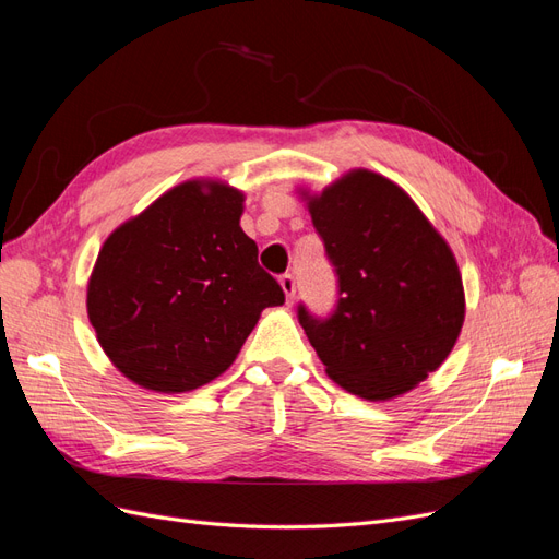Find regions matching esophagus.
Returning <instances> with one entry per match:
<instances>
[{
	"instance_id": "esophagus-1",
	"label": "esophagus",
	"mask_w": 559,
	"mask_h": 559,
	"mask_svg": "<svg viewBox=\"0 0 559 559\" xmlns=\"http://www.w3.org/2000/svg\"><path fill=\"white\" fill-rule=\"evenodd\" d=\"M280 284H282V289H284V296H286V300H294L296 298V280H294V275L292 273H286V275H282L280 277Z\"/></svg>"
}]
</instances>
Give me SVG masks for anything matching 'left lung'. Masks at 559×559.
<instances>
[{"label": "left lung", "instance_id": "8db88e82", "mask_svg": "<svg viewBox=\"0 0 559 559\" xmlns=\"http://www.w3.org/2000/svg\"><path fill=\"white\" fill-rule=\"evenodd\" d=\"M337 277L329 317L298 321L333 382L368 401L408 392L445 361L464 324L448 242L394 181L354 170L308 202Z\"/></svg>", "mask_w": 559, "mask_h": 559}]
</instances>
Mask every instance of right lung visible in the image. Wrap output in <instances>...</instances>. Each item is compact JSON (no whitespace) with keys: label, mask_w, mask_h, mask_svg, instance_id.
<instances>
[{"label":"right lung","mask_w":559,"mask_h":559,"mask_svg":"<svg viewBox=\"0 0 559 559\" xmlns=\"http://www.w3.org/2000/svg\"><path fill=\"white\" fill-rule=\"evenodd\" d=\"M242 193L186 181L116 228L88 282V317L111 364L163 394L212 382L284 292L240 228Z\"/></svg>","instance_id":"right-lung-1"}]
</instances>
